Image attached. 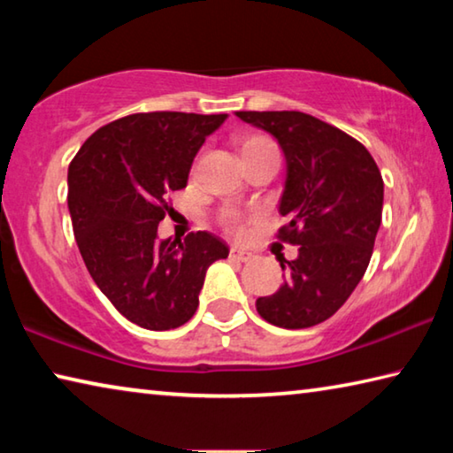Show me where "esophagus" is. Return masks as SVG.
<instances>
[{"label": "esophagus", "instance_id": "1", "mask_svg": "<svg viewBox=\"0 0 453 453\" xmlns=\"http://www.w3.org/2000/svg\"><path fill=\"white\" fill-rule=\"evenodd\" d=\"M229 257L235 259V262H250L251 254L242 248H237V245H232V250H229Z\"/></svg>", "mask_w": 453, "mask_h": 453}]
</instances>
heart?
<instances>
[{
    "label": "heart",
    "mask_w": 453,
    "mask_h": 453,
    "mask_svg": "<svg viewBox=\"0 0 453 453\" xmlns=\"http://www.w3.org/2000/svg\"><path fill=\"white\" fill-rule=\"evenodd\" d=\"M267 145H273L270 140H267V137H264V135H248V137H243V140H242L240 151H242V156H245V153L257 151V150H262V148H267ZM226 224L229 227H235L237 221H235L234 216H227L226 218Z\"/></svg>",
    "instance_id": "obj_1"
}]
</instances>
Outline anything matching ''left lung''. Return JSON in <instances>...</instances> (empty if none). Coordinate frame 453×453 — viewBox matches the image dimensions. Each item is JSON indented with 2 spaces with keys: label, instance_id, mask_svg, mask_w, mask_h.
Here are the masks:
<instances>
[{
  "label": "left lung",
  "instance_id": "8db88e82",
  "mask_svg": "<svg viewBox=\"0 0 453 453\" xmlns=\"http://www.w3.org/2000/svg\"><path fill=\"white\" fill-rule=\"evenodd\" d=\"M270 134L286 159L280 197L283 242L297 257L278 259L286 281L257 297L265 321L302 329L318 326L346 303L370 264L381 226L383 180L362 143L302 111H235Z\"/></svg>",
  "mask_w": 453,
  "mask_h": 453
}]
</instances>
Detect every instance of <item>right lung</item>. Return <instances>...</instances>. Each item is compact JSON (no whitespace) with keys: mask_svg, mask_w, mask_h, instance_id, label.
I'll return each instance as SVG.
<instances>
[{"mask_svg":"<svg viewBox=\"0 0 453 453\" xmlns=\"http://www.w3.org/2000/svg\"><path fill=\"white\" fill-rule=\"evenodd\" d=\"M227 113L153 111L111 121L88 137L67 170V208L80 254L121 316L151 332L191 319L205 272L229 256L210 232L159 240L167 196L188 186L205 137Z\"/></svg>","mask_w":453,"mask_h":453,"instance_id":"right-lung-1","label":"right lung"}]
</instances>
